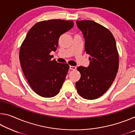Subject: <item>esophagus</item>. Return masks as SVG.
I'll return each instance as SVG.
<instances>
[{
	"mask_svg": "<svg viewBox=\"0 0 135 135\" xmlns=\"http://www.w3.org/2000/svg\"><path fill=\"white\" fill-rule=\"evenodd\" d=\"M77 69V67L76 66H72V65H70V70H75Z\"/></svg>",
	"mask_w": 135,
	"mask_h": 135,
	"instance_id": "1",
	"label": "esophagus"
}]
</instances>
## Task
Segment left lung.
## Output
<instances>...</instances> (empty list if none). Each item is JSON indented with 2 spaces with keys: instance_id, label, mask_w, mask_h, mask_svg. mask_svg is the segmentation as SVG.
<instances>
[{
  "instance_id": "left-lung-1",
  "label": "left lung",
  "mask_w": 135,
  "mask_h": 135,
  "mask_svg": "<svg viewBox=\"0 0 135 135\" xmlns=\"http://www.w3.org/2000/svg\"><path fill=\"white\" fill-rule=\"evenodd\" d=\"M85 39L84 50L89 55L88 68L77 67L81 77L76 83L78 93L86 99H97L105 93L118 70V54L111 32L91 20L77 21Z\"/></svg>"
}]
</instances>
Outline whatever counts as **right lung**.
<instances>
[{
    "mask_svg": "<svg viewBox=\"0 0 135 135\" xmlns=\"http://www.w3.org/2000/svg\"><path fill=\"white\" fill-rule=\"evenodd\" d=\"M74 26L73 21L51 20L38 22L31 27L20 49L22 71L31 88L44 98L60 91L70 66L52 60L60 36Z\"/></svg>",
    "mask_w": 135,
    "mask_h": 135,
    "instance_id": "1",
    "label": "right lung"
}]
</instances>
